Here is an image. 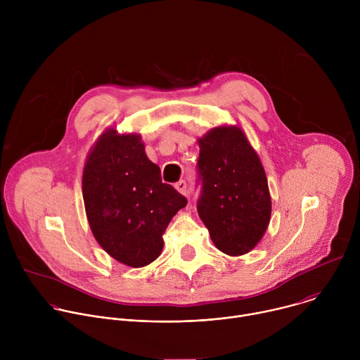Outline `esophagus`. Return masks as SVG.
I'll return each instance as SVG.
<instances>
[{
	"instance_id": "34e87169",
	"label": "esophagus",
	"mask_w": 360,
	"mask_h": 360,
	"mask_svg": "<svg viewBox=\"0 0 360 360\" xmlns=\"http://www.w3.org/2000/svg\"><path fill=\"white\" fill-rule=\"evenodd\" d=\"M175 189H176L179 193L186 195V182H185L184 179L179 181V182H176V184H175Z\"/></svg>"
}]
</instances>
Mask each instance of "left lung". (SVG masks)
Masks as SVG:
<instances>
[{
  "instance_id": "8db88e82",
  "label": "left lung",
  "mask_w": 360,
  "mask_h": 360,
  "mask_svg": "<svg viewBox=\"0 0 360 360\" xmlns=\"http://www.w3.org/2000/svg\"><path fill=\"white\" fill-rule=\"evenodd\" d=\"M198 143L199 218L221 252L245 255L261 242L271 221L272 200L262 162L238 125L214 127Z\"/></svg>"
}]
</instances>
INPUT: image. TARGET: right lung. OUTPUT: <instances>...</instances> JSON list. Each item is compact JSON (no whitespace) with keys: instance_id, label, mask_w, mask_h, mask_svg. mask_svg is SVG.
Instances as JSON below:
<instances>
[{"instance_id":"1","label":"right lung","mask_w":360,"mask_h":360,"mask_svg":"<svg viewBox=\"0 0 360 360\" xmlns=\"http://www.w3.org/2000/svg\"><path fill=\"white\" fill-rule=\"evenodd\" d=\"M82 196L94 238L127 266L142 268L162 252V235L186 198L161 181L139 134L108 128L91 148Z\"/></svg>"}]
</instances>
